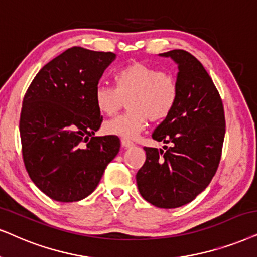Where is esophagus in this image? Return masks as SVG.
Instances as JSON below:
<instances>
[{
  "mask_svg": "<svg viewBox=\"0 0 257 257\" xmlns=\"http://www.w3.org/2000/svg\"><path fill=\"white\" fill-rule=\"evenodd\" d=\"M121 144H122L123 147H125V148H131V147H133V146H134V144H133L131 140H128V139H122Z\"/></svg>",
  "mask_w": 257,
  "mask_h": 257,
  "instance_id": "esophagus-1",
  "label": "esophagus"
}]
</instances>
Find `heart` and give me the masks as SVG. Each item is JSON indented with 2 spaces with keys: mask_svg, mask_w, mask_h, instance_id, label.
Wrapping results in <instances>:
<instances>
[{
  "mask_svg": "<svg viewBox=\"0 0 257 257\" xmlns=\"http://www.w3.org/2000/svg\"><path fill=\"white\" fill-rule=\"evenodd\" d=\"M115 87H96V108L103 115H115L126 102L129 111L109 119L103 125L108 135L133 139L145 129L147 121L160 122L171 115L179 86L170 72L158 71L147 64L134 61L119 69L113 76Z\"/></svg>",
  "mask_w": 257,
  "mask_h": 257,
  "instance_id": "b5f03b06",
  "label": "heart"
}]
</instances>
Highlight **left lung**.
I'll return each instance as SVG.
<instances>
[{"label": "left lung", "mask_w": 257, "mask_h": 257, "mask_svg": "<svg viewBox=\"0 0 257 257\" xmlns=\"http://www.w3.org/2000/svg\"><path fill=\"white\" fill-rule=\"evenodd\" d=\"M178 65L179 96L173 111L153 132L166 151L145 147L136 174L139 192L152 205L175 209L192 201L218 168L225 135L223 103L200 61L184 50L159 54Z\"/></svg>", "instance_id": "obj_1"}]
</instances>
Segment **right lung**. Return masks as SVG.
Returning a JSON list of instances; mask_svg holds the SVG:
<instances>
[{"label": "right lung", "instance_id": "right-lung-1", "mask_svg": "<svg viewBox=\"0 0 257 257\" xmlns=\"http://www.w3.org/2000/svg\"><path fill=\"white\" fill-rule=\"evenodd\" d=\"M115 59L112 52L69 48L39 71L26 92L24 162L32 181L52 199L71 203L89 196L119 152L117 136H95L103 121L95 90Z\"/></svg>", "mask_w": 257, "mask_h": 257}]
</instances>
